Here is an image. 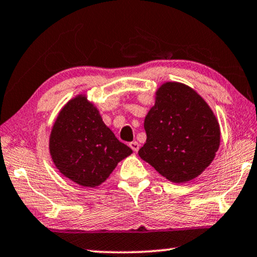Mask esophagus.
Segmentation results:
<instances>
[{
  "instance_id": "esophagus-1",
  "label": "esophagus",
  "mask_w": 257,
  "mask_h": 257,
  "mask_svg": "<svg viewBox=\"0 0 257 257\" xmlns=\"http://www.w3.org/2000/svg\"><path fill=\"white\" fill-rule=\"evenodd\" d=\"M129 147L132 148L134 151L137 152V151H139V149H140V144L137 143L136 141H134V142H130V143H129Z\"/></svg>"
}]
</instances>
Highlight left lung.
I'll list each match as a JSON object with an SVG mask.
<instances>
[{"label":"left lung","instance_id":"obj_1","mask_svg":"<svg viewBox=\"0 0 257 257\" xmlns=\"http://www.w3.org/2000/svg\"><path fill=\"white\" fill-rule=\"evenodd\" d=\"M144 129L147 142L140 157L172 182L198 177L219 148V124L212 110L201 95L181 83L168 82L159 87Z\"/></svg>","mask_w":257,"mask_h":257}]
</instances>
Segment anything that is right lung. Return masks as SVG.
Listing matches in <instances>:
<instances>
[{"label":"right lung","mask_w":257,"mask_h":257,"mask_svg":"<svg viewBox=\"0 0 257 257\" xmlns=\"http://www.w3.org/2000/svg\"><path fill=\"white\" fill-rule=\"evenodd\" d=\"M49 152L64 177L93 188L109 177L133 150L121 143L98 109L78 95L61 110L49 139Z\"/></svg>","instance_id":"add662e5"}]
</instances>
